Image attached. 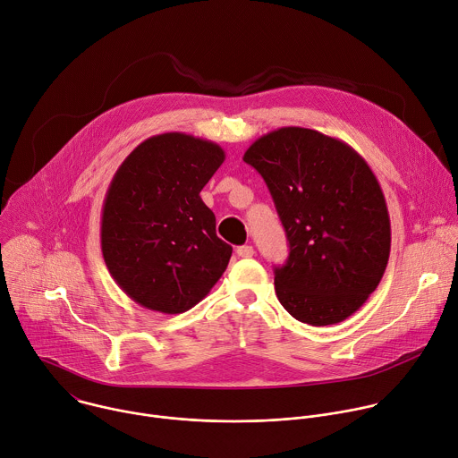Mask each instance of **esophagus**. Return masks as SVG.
Instances as JSON below:
<instances>
[{"label": "esophagus", "mask_w": 458, "mask_h": 458, "mask_svg": "<svg viewBox=\"0 0 458 458\" xmlns=\"http://www.w3.org/2000/svg\"><path fill=\"white\" fill-rule=\"evenodd\" d=\"M253 253H255V250H253V246H250V244H244V246H239V248H237V255L242 257V259L253 257Z\"/></svg>", "instance_id": "1"}]
</instances>
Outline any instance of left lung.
<instances>
[{"label":"left lung","instance_id":"8db88e82","mask_svg":"<svg viewBox=\"0 0 458 458\" xmlns=\"http://www.w3.org/2000/svg\"><path fill=\"white\" fill-rule=\"evenodd\" d=\"M266 182L289 241L275 267L284 310L301 324L335 326L376 291L390 257L383 191L345 141L306 127H280L244 152Z\"/></svg>","mask_w":458,"mask_h":458}]
</instances>
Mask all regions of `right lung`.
Wrapping results in <instances>:
<instances>
[{"label": "right lung", "instance_id": "1", "mask_svg": "<svg viewBox=\"0 0 458 458\" xmlns=\"http://www.w3.org/2000/svg\"><path fill=\"white\" fill-rule=\"evenodd\" d=\"M225 162L221 145L185 132L143 140L114 173L100 244L118 287L141 308L185 313L225 273L232 246L199 192Z\"/></svg>", "mask_w": 458, "mask_h": 458}]
</instances>
